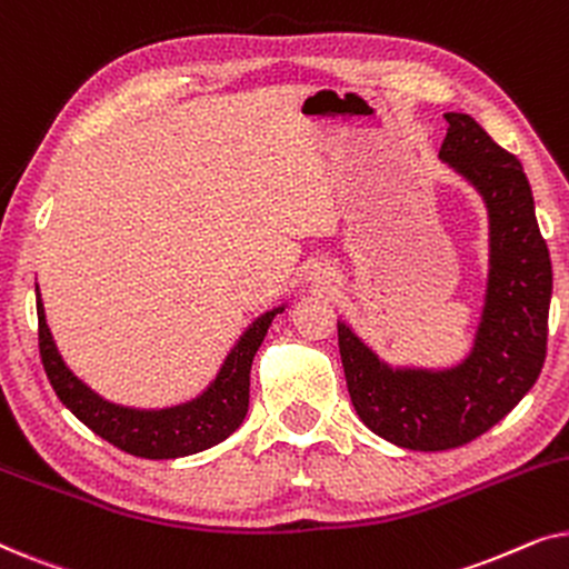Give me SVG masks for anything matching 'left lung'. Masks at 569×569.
I'll list each match as a JSON object with an SVG mask.
<instances>
[{
    "label": "left lung",
    "instance_id": "1",
    "mask_svg": "<svg viewBox=\"0 0 569 569\" xmlns=\"http://www.w3.org/2000/svg\"><path fill=\"white\" fill-rule=\"evenodd\" d=\"M440 158L477 186L492 220V271L477 345L446 372L388 370L339 323L349 399L380 438L411 450H448L495 427L539 378L547 357L551 259L518 158L471 116L446 113Z\"/></svg>",
    "mask_w": 569,
    "mask_h": 569
}]
</instances>
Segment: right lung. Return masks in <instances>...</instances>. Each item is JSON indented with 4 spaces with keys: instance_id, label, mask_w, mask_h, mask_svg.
I'll return each instance as SVG.
<instances>
[{
    "instance_id": "obj_1",
    "label": "right lung",
    "mask_w": 569,
    "mask_h": 569,
    "mask_svg": "<svg viewBox=\"0 0 569 569\" xmlns=\"http://www.w3.org/2000/svg\"><path fill=\"white\" fill-rule=\"evenodd\" d=\"M36 308L38 352H41L43 370L59 401L100 438L123 450V453L139 458L191 456L217 446V442L230 438L238 430L248 411V376H251L253 355L261 347L263 337H267L271 318L279 313V310H271V313L261 316L240 337L238 347L224 360L220 376L199 399L173 409L134 411L98 399L88 386H82L64 368L57 347H53L49 326H46L41 298L36 300Z\"/></svg>"
}]
</instances>
